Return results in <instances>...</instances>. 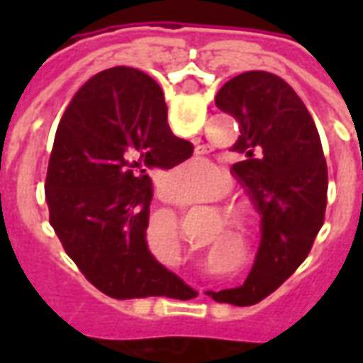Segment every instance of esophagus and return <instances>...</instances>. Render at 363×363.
<instances>
[{"label": "esophagus", "mask_w": 363, "mask_h": 363, "mask_svg": "<svg viewBox=\"0 0 363 363\" xmlns=\"http://www.w3.org/2000/svg\"><path fill=\"white\" fill-rule=\"evenodd\" d=\"M157 196H159V200H161V202H165V204H177V198H174L167 189L159 190Z\"/></svg>", "instance_id": "obj_1"}]
</instances>
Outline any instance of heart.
I'll return each mask as SVG.
<instances>
[{
	"mask_svg": "<svg viewBox=\"0 0 363 363\" xmlns=\"http://www.w3.org/2000/svg\"><path fill=\"white\" fill-rule=\"evenodd\" d=\"M182 171H184V173H190L194 179H182V181L179 182V186H181L184 192L194 194V192H198V189H200V184L204 182L200 177H206V174H208L210 165H208V163H189V165L182 167ZM210 182H212V189H210V196L208 198H216L218 194H221V192L225 190L228 179H225V174L221 173V171L216 169L212 174V179H210ZM231 216H233V220L235 221H243L245 218H247V210H245V208H233ZM167 229H169V233H171V237H173L174 245H179V231H177V223L171 221Z\"/></svg>",
	"mask_w": 363,
	"mask_h": 363,
	"instance_id": "1",
	"label": "heart"
}]
</instances>
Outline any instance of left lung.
<instances>
[{"label":"left lung","mask_w":363,"mask_h":363,"mask_svg":"<svg viewBox=\"0 0 363 363\" xmlns=\"http://www.w3.org/2000/svg\"><path fill=\"white\" fill-rule=\"evenodd\" d=\"M216 106L239 122L231 167L262 216L259 252L243 286L223 301L255 305L303 262L325 221L328 173L319 132L303 101L281 77L245 72L216 95Z\"/></svg>","instance_id":"1"}]
</instances>
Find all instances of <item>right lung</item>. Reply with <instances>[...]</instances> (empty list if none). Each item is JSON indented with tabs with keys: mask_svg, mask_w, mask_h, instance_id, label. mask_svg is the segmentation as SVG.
<instances>
[{
	"mask_svg": "<svg viewBox=\"0 0 363 363\" xmlns=\"http://www.w3.org/2000/svg\"><path fill=\"white\" fill-rule=\"evenodd\" d=\"M192 155L167 124L163 91L134 67L91 77L60 120L48 173L50 225L67 257L114 299L179 297L182 284L145 243L150 174Z\"/></svg>",
	"mask_w": 363,
	"mask_h": 363,
	"instance_id": "right-lung-1",
	"label": "right lung"
}]
</instances>
